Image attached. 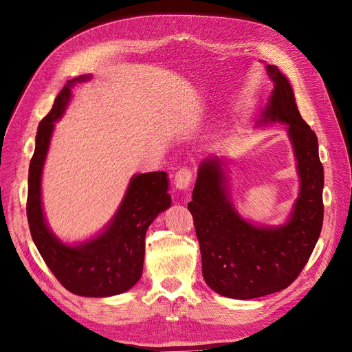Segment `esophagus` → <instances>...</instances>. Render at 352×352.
<instances>
[{
  "mask_svg": "<svg viewBox=\"0 0 352 352\" xmlns=\"http://www.w3.org/2000/svg\"><path fill=\"white\" fill-rule=\"evenodd\" d=\"M192 183V170L188 168H182L175 173L174 184L178 190H187L188 186Z\"/></svg>",
  "mask_w": 352,
  "mask_h": 352,
  "instance_id": "esophagus-1",
  "label": "esophagus"
}]
</instances>
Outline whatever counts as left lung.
Segmentation results:
<instances>
[{"mask_svg": "<svg viewBox=\"0 0 352 352\" xmlns=\"http://www.w3.org/2000/svg\"><path fill=\"white\" fill-rule=\"evenodd\" d=\"M274 83L257 122L287 124L294 151L299 195L285 223L265 226L245 220L232 202L226 164L219 156L201 162L187 208L193 215L202 275L211 290L230 299H256L281 292L302 272L320 238L324 217V169L318 140L297 110L293 87L275 65Z\"/></svg>", "mask_w": 352, "mask_h": 352, "instance_id": "left-lung-1", "label": "left lung"}]
</instances>
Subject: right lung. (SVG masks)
Listing matches in <instances>:
<instances>
[{
    "mask_svg": "<svg viewBox=\"0 0 352 352\" xmlns=\"http://www.w3.org/2000/svg\"><path fill=\"white\" fill-rule=\"evenodd\" d=\"M89 80V74L68 80L38 124L30 164L26 215L34 244L58 281L77 296L108 297L128 292L140 281L147 229L170 206L169 179L164 170L133 175L113 219L90 239L67 244L50 230L41 202L44 162L55 123L64 116L73 87Z\"/></svg>",
    "mask_w": 352,
    "mask_h": 352,
    "instance_id": "1",
    "label": "right lung"
}]
</instances>
